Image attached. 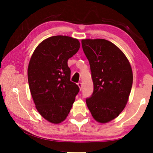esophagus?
I'll return each mask as SVG.
<instances>
[{
    "mask_svg": "<svg viewBox=\"0 0 153 153\" xmlns=\"http://www.w3.org/2000/svg\"><path fill=\"white\" fill-rule=\"evenodd\" d=\"M77 85H78L79 89H80V90H81L82 89V82H78V83H77Z\"/></svg>",
    "mask_w": 153,
    "mask_h": 153,
    "instance_id": "esophagus-1",
    "label": "esophagus"
}]
</instances>
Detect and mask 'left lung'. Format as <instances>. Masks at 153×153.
<instances>
[{"label": "left lung", "instance_id": "1", "mask_svg": "<svg viewBox=\"0 0 153 153\" xmlns=\"http://www.w3.org/2000/svg\"><path fill=\"white\" fill-rule=\"evenodd\" d=\"M82 45L94 85L92 95L86 99L87 106L95 120L108 122L128 102L133 82L131 65L123 52L109 41L82 40Z\"/></svg>", "mask_w": 153, "mask_h": 153}]
</instances>
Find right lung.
<instances>
[{"instance_id":"right-lung-1","label":"right lung","mask_w":153,"mask_h":153,"mask_svg":"<svg viewBox=\"0 0 153 153\" xmlns=\"http://www.w3.org/2000/svg\"><path fill=\"white\" fill-rule=\"evenodd\" d=\"M79 45L69 36H52L37 46L30 61L27 77L33 102L40 115L53 123L65 120L79 91L70 80L67 65Z\"/></svg>"}]
</instances>
